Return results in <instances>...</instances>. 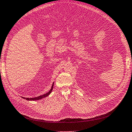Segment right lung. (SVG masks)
I'll list each match as a JSON object with an SVG mask.
<instances>
[{
    "label": "right lung",
    "mask_w": 132,
    "mask_h": 132,
    "mask_svg": "<svg viewBox=\"0 0 132 132\" xmlns=\"http://www.w3.org/2000/svg\"><path fill=\"white\" fill-rule=\"evenodd\" d=\"M53 86H54V83H53V85H52V88L51 89V90H50L49 92H48L47 93H46V94H44V95H41L40 96H38L37 97H35V98H24V97H21L23 99H26L27 100H32V101H34V100H40V99H41L45 97H46L47 96H49L50 95V93H51L53 90Z\"/></svg>",
    "instance_id": "add662e5"
}]
</instances>
